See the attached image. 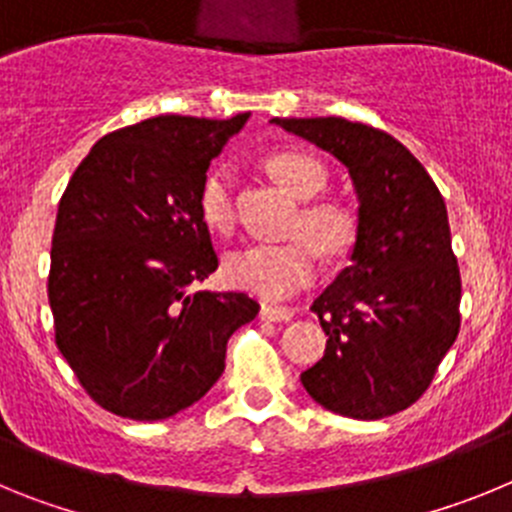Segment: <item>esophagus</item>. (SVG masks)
I'll use <instances>...</instances> for the list:
<instances>
[{
    "instance_id": "esophagus-1",
    "label": "esophagus",
    "mask_w": 512,
    "mask_h": 512,
    "mask_svg": "<svg viewBox=\"0 0 512 512\" xmlns=\"http://www.w3.org/2000/svg\"><path fill=\"white\" fill-rule=\"evenodd\" d=\"M261 318L274 320V323H287L295 318V310L284 305H261Z\"/></svg>"
}]
</instances>
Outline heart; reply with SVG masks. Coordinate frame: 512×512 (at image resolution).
<instances>
[{
  "mask_svg": "<svg viewBox=\"0 0 512 512\" xmlns=\"http://www.w3.org/2000/svg\"><path fill=\"white\" fill-rule=\"evenodd\" d=\"M271 176L297 200H310L325 187V169L320 161L300 151H279L266 161ZM200 215L217 233H228L235 223L233 174L225 164L215 166L200 187ZM292 230H305L284 241L251 243L225 259V279L266 300L292 295L318 274L320 251L343 256L359 235V217L343 202H312L295 217Z\"/></svg>",
  "mask_w": 512,
  "mask_h": 512,
  "instance_id": "b5f03b06",
  "label": "heart"
}]
</instances>
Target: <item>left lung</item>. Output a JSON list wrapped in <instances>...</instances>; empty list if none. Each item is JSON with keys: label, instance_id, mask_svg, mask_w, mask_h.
<instances>
[{"label": "left lung", "instance_id": "8db88e82", "mask_svg": "<svg viewBox=\"0 0 512 512\" xmlns=\"http://www.w3.org/2000/svg\"><path fill=\"white\" fill-rule=\"evenodd\" d=\"M333 153L359 200L351 264L312 302L328 343L300 374L325 410L379 420L410 408L459 336L461 277L446 205L400 140L343 117H274Z\"/></svg>", "mask_w": 512, "mask_h": 512}]
</instances>
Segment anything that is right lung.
Listing matches in <instances>:
<instances>
[{"mask_svg": "<svg viewBox=\"0 0 512 512\" xmlns=\"http://www.w3.org/2000/svg\"><path fill=\"white\" fill-rule=\"evenodd\" d=\"M246 120L158 115L115 130L58 202L56 346L87 395L120 418L164 420L205 397L228 338L259 315L243 292L194 289L217 269L200 187Z\"/></svg>", "mask_w": 512, "mask_h": 512, "instance_id": "1", "label": "right lung"}]
</instances>
